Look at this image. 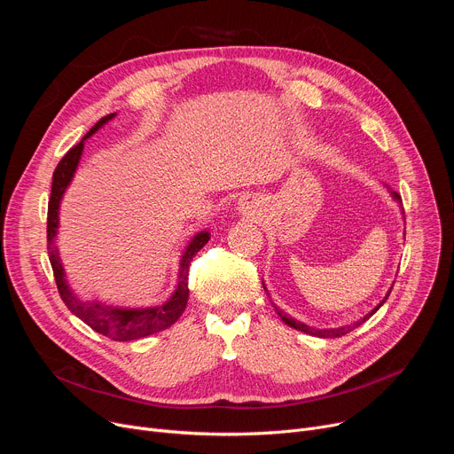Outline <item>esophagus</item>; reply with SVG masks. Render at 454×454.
Masks as SVG:
<instances>
[{
  "label": "esophagus",
  "mask_w": 454,
  "mask_h": 454,
  "mask_svg": "<svg viewBox=\"0 0 454 454\" xmlns=\"http://www.w3.org/2000/svg\"><path fill=\"white\" fill-rule=\"evenodd\" d=\"M241 209H243V213H245V211H248V207H247V204H241Z\"/></svg>",
  "instance_id": "obj_1"
}]
</instances>
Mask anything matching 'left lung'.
I'll use <instances>...</instances> for the list:
<instances>
[{
	"label": "left lung",
	"mask_w": 454,
	"mask_h": 454,
	"mask_svg": "<svg viewBox=\"0 0 454 454\" xmlns=\"http://www.w3.org/2000/svg\"><path fill=\"white\" fill-rule=\"evenodd\" d=\"M390 195H392V199L399 204V206H403L401 204V197H399V193H395V191H392L390 189ZM392 287H394V283H392ZM392 287L388 289V293H387V296L380 300L372 311L368 313V315H364L361 320H356L355 324H349V325H342V327H331V329H317V327H311V325H307V324H303V322H300V320H294L293 317H287V313H283L281 309H278L276 305H274V309H276V313L281 317V320L287 324L289 327H294V329H298V331H303V333H309V335H315V337H320V339H337V337H342V335H346V333H349V331H353L355 327H359L361 324H364L370 317H373L377 311H379V307L383 305L387 300H388V296H390V293H392ZM263 289H265V285H263Z\"/></svg>",
	"instance_id": "1"
}]
</instances>
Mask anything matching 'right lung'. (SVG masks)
<instances>
[{
    "instance_id": "right-lung-1",
    "label": "right lung",
    "mask_w": 454,
    "mask_h": 454,
    "mask_svg": "<svg viewBox=\"0 0 454 454\" xmlns=\"http://www.w3.org/2000/svg\"><path fill=\"white\" fill-rule=\"evenodd\" d=\"M117 114H108L103 119L95 123L90 132L81 139L79 145L69 149L66 156L59 161L57 169L53 173V185H51V199L50 206H47V250H50V261L53 267L57 289L60 293L62 301L67 305V309L74 313L77 318H81L86 325H90L93 331L101 333V335L119 340V342H129L137 340L143 337H149L153 333H158L161 329L171 327L184 313L189 298L187 289V276H189V263L193 255L209 241V231H199L193 235V239L189 241L185 247L182 257H180V269H178V281L175 293L169 296L165 303L154 305V307H119V305H106L99 300L93 301H82L79 296H75L74 289L69 287L66 270L62 267V261L59 255V248L55 245V237L59 233V211L60 202L69 187L71 180L75 176L77 165L81 161L82 151H84V141L91 137L101 127H105L108 121L115 117Z\"/></svg>"
}]
</instances>
